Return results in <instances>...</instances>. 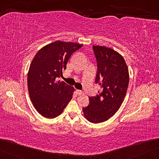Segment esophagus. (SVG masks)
<instances>
[{"label": "esophagus", "instance_id": "obj_1", "mask_svg": "<svg viewBox=\"0 0 159 159\" xmlns=\"http://www.w3.org/2000/svg\"><path fill=\"white\" fill-rule=\"evenodd\" d=\"M76 94L77 95H81L82 94V92L81 91V90H80V89H77L76 90Z\"/></svg>", "mask_w": 159, "mask_h": 159}]
</instances>
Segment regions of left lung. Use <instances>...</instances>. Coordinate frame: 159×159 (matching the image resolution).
<instances>
[{
    "label": "left lung",
    "mask_w": 159,
    "mask_h": 159,
    "mask_svg": "<svg viewBox=\"0 0 159 159\" xmlns=\"http://www.w3.org/2000/svg\"><path fill=\"white\" fill-rule=\"evenodd\" d=\"M97 64L95 83L100 86L96 96L89 97V104L82 109L92 123H101L118 111L127 91L129 70L123 57L111 48L92 46Z\"/></svg>",
    "instance_id": "obj_1"
}]
</instances>
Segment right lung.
Returning a JSON list of instances; mask_svg holds the SVG:
<instances>
[{
  "instance_id": "right-lung-1",
  "label": "right lung",
  "mask_w": 159,
  "mask_h": 159,
  "mask_svg": "<svg viewBox=\"0 0 159 159\" xmlns=\"http://www.w3.org/2000/svg\"><path fill=\"white\" fill-rule=\"evenodd\" d=\"M83 45L55 41L41 48L32 61L28 74V88L32 103L41 115L59 116L72 98L74 87L57 81L62 76L72 53Z\"/></svg>"
}]
</instances>
